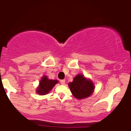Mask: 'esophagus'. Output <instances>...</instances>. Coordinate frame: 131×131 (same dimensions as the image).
<instances>
[{"instance_id":"34e87169","label":"esophagus","mask_w":131,"mask_h":131,"mask_svg":"<svg viewBox=\"0 0 131 131\" xmlns=\"http://www.w3.org/2000/svg\"><path fill=\"white\" fill-rule=\"evenodd\" d=\"M60 83H61V84H62V85L64 84H65V80H64V79L60 80Z\"/></svg>"}]
</instances>
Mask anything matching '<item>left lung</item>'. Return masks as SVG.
Here are the masks:
<instances>
[{
	"label": "left lung",
	"instance_id": "8db88e82",
	"mask_svg": "<svg viewBox=\"0 0 131 131\" xmlns=\"http://www.w3.org/2000/svg\"><path fill=\"white\" fill-rule=\"evenodd\" d=\"M68 85L73 95L78 99L89 97L92 94L95 89L92 81L81 74L75 76L73 82H70Z\"/></svg>",
	"mask_w": 131,
	"mask_h": 131
}]
</instances>
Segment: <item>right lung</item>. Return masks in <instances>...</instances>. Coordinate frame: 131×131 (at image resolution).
<instances>
[{"label": "right lung", "mask_w": 131, "mask_h": 131, "mask_svg": "<svg viewBox=\"0 0 131 131\" xmlns=\"http://www.w3.org/2000/svg\"><path fill=\"white\" fill-rule=\"evenodd\" d=\"M58 81L57 80L49 79L47 76H43L41 78L39 85L37 88L36 92L38 94L42 95L47 94L55 86V85L58 83Z\"/></svg>", "instance_id": "right-lung-1"}]
</instances>
